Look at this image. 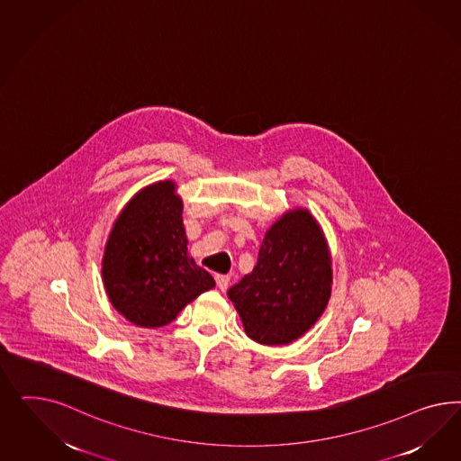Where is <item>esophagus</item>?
Wrapping results in <instances>:
<instances>
[{"mask_svg":"<svg viewBox=\"0 0 461 461\" xmlns=\"http://www.w3.org/2000/svg\"><path fill=\"white\" fill-rule=\"evenodd\" d=\"M216 284H218V289H220V291H226V287H228V284H230V277L223 276V274H218V276H216Z\"/></svg>","mask_w":461,"mask_h":461,"instance_id":"esophagus-1","label":"esophagus"}]
</instances>
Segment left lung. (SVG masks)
I'll return each instance as SVG.
<instances>
[{
	"label": "left lung",
	"instance_id": "left-lung-1",
	"mask_svg": "<svg viewBox=\"0 0 461 461\" xmlns=\"http://www.w3.org/2000/svg\"><path fill=\"white\" fill-rule=\"evenodd\" d=\"M331 257L307 210L270 226L250 274L228 289L245 333L262 345H287L318 321L331 295Z\"/></svg>",
	"mask_w": 461,
	"mask_h": 461
}]
</instances>
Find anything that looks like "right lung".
<instances>
[{
    "instance_id": "right-lung-1",
    "label": "right lung",
    "mask_w": 461,
    "mask_h": 461,
    "mask_svg": "<svg viewBox=\"0 0 461 461\" xmlns=\"http://www.w3.org/2000/svg\"><path fill=\"white\" fill-rule=\"evenodd\" d=\"M113 307L141 328H160L216 284L187 253L182 199L172 181L155 182L130 199L113 224L103 257Z\"/></svg>"
}]
</instances>
